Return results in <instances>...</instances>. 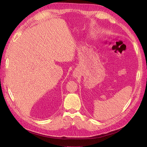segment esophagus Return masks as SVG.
I'll return each mask as SVG.
<instances>
[{
  "instance_id": "34e87169",
  "label": "esophagus",
  "mask_w": 147,
  "mask_h": 147,
  "mask_svg": "<svg viewBox=\"0 0 147 147\" xmlns=\"http://www.w3.org/2000/svg\"><path fill=\"white\" fill-rule=\"evenodd\" d=\"M74 77H77V73L76 72V71H75V72H74Z\"/></svg>"
}]
</instances>
